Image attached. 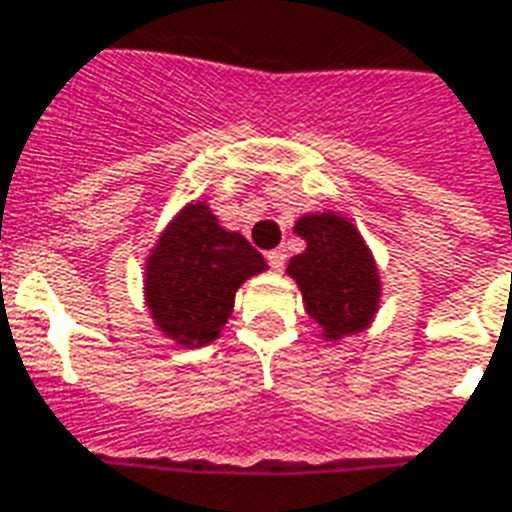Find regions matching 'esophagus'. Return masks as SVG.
Returning a JSON list of instances; mask_svg holds the SVG:
<instances>
[{"label": "esophagus", "instance_id": "esophagus-1", "mask_svg": "<svg viewBox=\"0 0 512 512\" xmlns=\"http://www.w3.org/2000/svg\"><path fill=\"white\" fill-rule=\"evenodd\" d=\"M267 261H270L272 270H283V267H286V251H283V248H275V251L267 253Z\"/></svg>", "mask_w": 512, "mask_h": 512}]
</instances>
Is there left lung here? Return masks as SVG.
Returning a JSON list of instances; mask_svg holds the SVG:
<instances>
[{
  "mask_svg": "<svg viewBox=\"0 0 512 512\" xmlns=\"http://www.w3.org/2000/svg\"><path fill=\"white\" fill-rule=\"evenodd\" d=\"M297 232L307 248L288 264L297 278L310 318L324 326L329 340L370 324L378 307V270L367 245L345 218L334 213L305 215Z\"/></svg>",
  "mask_w": 512,
  "mask_h": 512,
  "instance_id": "1",
  "label": "left lung"
}]
</instances>
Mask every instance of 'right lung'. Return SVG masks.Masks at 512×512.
<instances>
[{"instance_id":"obj_1","label":"right lung","mask_w":512,"mask_h":512,"mask_svg":"<svg viewBox=\"0 0 512 512\" xmlns=\"http://www.w3.org/2000/svg\"><path fill=\"white\" fill-rule=\"evenodd\" d=\"M264 270L242 234L226 232L210 207L197 202L178 215L145 270V297L161 332L186 348L218 337L242 280Z\"/></svg>"}]
</instances>
